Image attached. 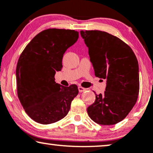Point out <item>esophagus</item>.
Segmentation results:
<instances>
[{
    "label": "esophagus",
    "instance_id": "esophagus-1",
    "mask_svg": "<svg viewBox=\"0 0 153 153\" xmlns=\"http://www.w3.org/2000/svg\"><path fill=\"white\" fill-rule=\"evenodd\" d=\"M78 89H79V91L80 92V93H82V92H84L86 91V88H83L81 86H79Z\"/></svg>",
    "mask_w": 153,
    "mask_h": 153
}]
</instances>
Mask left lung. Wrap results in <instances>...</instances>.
<instances>
[{
    "label": "left lung",
    "instance_id": "left-lung-1",
    "mask_svg": "<svg viewBox=\"0 0 153 153\" xmlns=\"http://www.w3.org/2000/svg\"><path fill=\"white\" fill-rule=\"evenodd\" d=\"M88 48L95 75L106 79L104 93L96 95L87 108L94 122L111 125L122 121L132 109L139 93V64L129 45L100 30H81Z\"/></svg>",
    "mask_w": 153,
    "mask_h": 153
}]
</instances>
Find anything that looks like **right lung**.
Returning a JSON list of instances; mask_svg holds the SVG:
<instances>
[{
  "mask_svg": "<svg viewBox=\"0 0 153 153\" xmlns=\"http://www.w3.org/2000/svg\"><path fill=\"white\" fill-rule=\"evenodd\" d=\"M78 38L74 30L47 29L33 37L20 55L16 69L18 97L35 122L47 125L61 120L78 95L77 85L62 86L54 78L62 68L65 52Z\"/></svg>",
  "mask_w": 153,
  "mask_h": 153,
  "instance_id": "1",
  "label": "right lung"
}]
</instances>
